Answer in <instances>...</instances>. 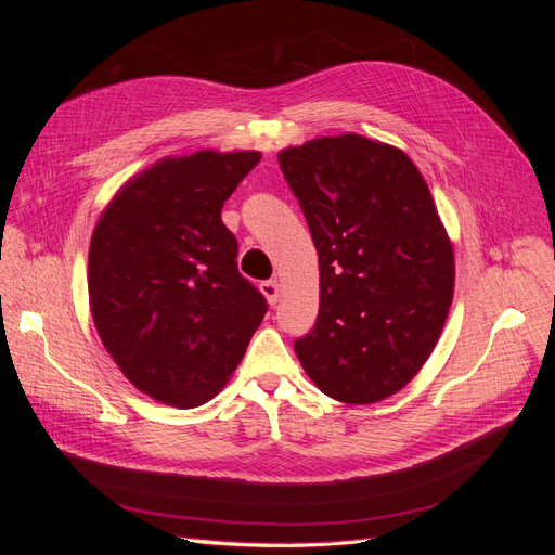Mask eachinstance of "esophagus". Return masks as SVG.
Segmentation results:
<instances>
[{
	"instance_id": "34e87169",
	"label": "esophagus",
	"mask_w": 555,
	"mask_h": 555,
	"mask_svg": "<svg viewBox=\"0 0 555 555\" xmlns=\"http://www.w3.org/2000/svg\"><path fill=\"white\" fill-rule=\"evenodd\" d=\"M261 292L268 298V304H271V306L278 304V298H280V284H278V280L261 282Z\"/></svg>"
}]
</instances>
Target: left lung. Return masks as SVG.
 Listing matches in <instances>:
<instances>
[{
    "instance_id": "8db88e82",
    "label": "left lung",
    "mask_w": 555,
    "mask_h": 555,
    "mask_svg": "<svg viewBox=\"0 0 555 555\" xmlns=\"http://www.w3.org/2000/svg\"><path fill=\"white\" fill-rule=\"evenodd\" d=\"M278 162L319 257V314L296 357L335 400L389 398L430 357L453 296L428 184L405 153L359 133L287 147Z\"/></svg>"
}]
</instances>
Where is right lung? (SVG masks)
Masks as SVG:
<instances>
[{"instance_id": "right-lung-1", "label": "right lung", "mask_w": 555, "mask_h": 555, "mask_svg": "<svg viewBox=\"0 0 555 555\" xmlns=\"http://www.w3.org/2000/svg\"><path fill=\"white\" fill-rule=\"evenodd\" d=\"M259 153L164 159L125 184L90 243L94 324L125 377L166 405L196 408L222 389L268 310L238 273L224 201Z\"/></svg>"}]
</instances>
